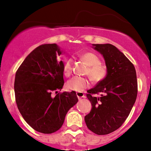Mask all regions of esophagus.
I'll list each match as a JSON object with an SVG mask.
<instances>
[{
  "label": "esophagus",
  "mask_w": 151,
  "mask_h": 151,
  "mask_svg": "<svg viewBox=\"0 0 151 151\" xmlns=\"http://www.w3.org/2000/svg\"><path fill=\"white\" fill-rule=\"evenodd\" d=\"M76 96H77L79 100H80L82 98H85V96H84V94L82 92H77L76 93Z\"/></svg>",
  "instance_id": "1"
}]
</instances>
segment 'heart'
<instances>
[{
  "mask_svg": "<svg viewBox=\"0 0 151 151\" xmlns=\"http://www.w3.org/2000/svg\"><path fill=\"white\" fill-rule=\"evenodd\" d=\"M83 60L89 66L86 74L95 82H100L106 77L107 69L100 64V59L98 55L92 52H86L82 55ZM72 72V60L68 59L63 67V73L65 76H69ZM90 81L87 78L75 76L67 82V87L69 90L82 91L84 88L90 86Z\"/></svg>",
  "mask_w": 151,
  "mask_h": 151,
  "instance_id": "heart-1",
  "label": "heart"
}]
</instances>
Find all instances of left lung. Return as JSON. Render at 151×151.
I'll return each mask as SVG.
<instances>
[{
	"label": "left lung",
	"instance_id": "obj_1",
	"mask_svg": "<svg viewBox=\"0 0 151 151\" xmlns=\"http://www.w3.org/2000/svg\"><path fill=\"white\" fill-rule=\"evenodd\" d=\"M92 45L104 57L107 75L87 91L92 109L84 120L94 133L107 135L119 129L129 116L137 98V76L134 65L114 45ZM98 93L100 96H94Z\"/></svg>",
	"mask_w": 151,
	"mask_h": 151
}]
</instances>
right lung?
<instances>
[{"mask_svg":"<svg viewBox=\"0 0 151 151\" xmlns=\"http://www.w3.org/2000/svg\"><path fill=\"white\" fill-rule=\"evenodd\" d=\"M63 51L56 44L33 50L18 68L14 81L16 102L26 122L36 131L50 134L63 126L66 115L78 102L75 91L58 93L64 85Z\"/></svg>","mask_w":151,"mask_h":151,"instance_id":"1","label":"right lung"}]
</instances>
